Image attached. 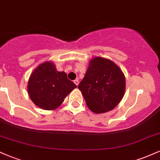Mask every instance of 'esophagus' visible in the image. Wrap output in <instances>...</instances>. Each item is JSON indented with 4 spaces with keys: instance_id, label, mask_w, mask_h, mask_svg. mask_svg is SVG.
<instances>
[{
    "instance_id": "34e87169",
    "label": "esophagus",
    "mask_w": 160,
    "mask_h": 160,
    "mask_svg": "<svg viewBox=\"0 0 160 160\" xmlns=\"http://www.w3.org/2000/svg\"><path fill=\"white\" fill-rule=\"evenodd\" d=\"M74 82L75 84H76L77 86H78V84H79V80H74Z\"/></svg>"
}]
</instances>
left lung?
I'll list each match as a JSON object with an SVG mask.
<instances>
[{
  "label": "left lung",
  "instance_id": "obj_1",
  "mask_svg": "<svg viewBox=\"0 0 160 160\" xmlns=\"http://www.w3.org/2000/svg\"><path fill=\"white\" fill-rule=\"evenodd\" d=\"M89 109L95 113L111 111L120 102L126 89V79L113 62L95 57L78 86Z\"/></svg>",
  "mask_w": 160,
  "mask_h": 160
}]
</instances>
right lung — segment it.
I'll return each instance as SVG.
<instances>
[{"label": "right lung", "mask_w": 160, "mask_h": 160, "mask_svg": "<svg viewBox=\"0 0 160 160\" xmlns=\"http://www.w3.org/2000/svg\"><path fill=\"white\" fill-rule=\"evenodd\" d=\"M77 86L64 71H58L53 62H45L37 67L29 78L28 92L32 101L43 110L59 107Z\"/></svg>", "instance_id": "obj_1"}]
</instances>
